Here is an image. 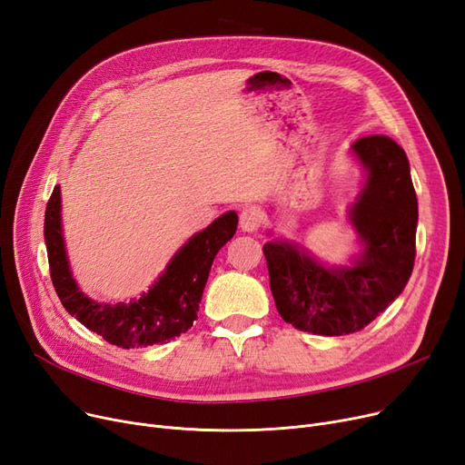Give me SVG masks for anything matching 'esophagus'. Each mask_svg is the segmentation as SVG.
I'll use <instances>...</instances> for the list:
<instances>
[{
    "label": "esophagus",
    "instance_id": "1",
    "mask_svg": "<svg viewBox=\"0 0 465 465\" xmlns=\"http://www.w3.org/2000/svg\"><path fill=\"white\" fill-rule=\"evenodd\" d=\"M263 223V211L256 205H249L239 214V226L242 232H256Z\"/></svg>",
    "mask_w": 465,
    "mask_h": 465
}]
</instances>
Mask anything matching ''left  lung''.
I'll list each match as a JSON object with an SVG mask.
<instances>
[{
	"instance_id": "1",
	"label": "left lung",
	"mask_w": 465,
	"mask_h": 465,
	"mask_svg": "<svg viewBox=\"0 0 465 465\" xmlns=\"http://www.w3.org/2000/svg\"><path fill=\"white\" fill-rule=\"evenodd\" d=\"M352 153L368 173L351 207L363 245L352 265L326 267L286 241L263 245L282 321L316 335H347L375 321L403 292L417 256L419 202L405 151L388 135H368Z\"/></svg>"
}]
</instances>
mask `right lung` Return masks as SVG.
<instances>
[{"label":"right lung","instance_id":"right-lung-1","mask_svg":"<svg viewBox=\"0 0 465 465\" xmlns=\"http://www.w3.org/2000/svg\"><path fill=\"white\" fill-rule=\"evenodd\" d=\"M235 230L237 214L233 211L218 216L171 258L146 294L130 303L109 305L86 298L71 277L60 223V186H54L45 211L48 267L62 305L90 331L122 349L160 345L192 328L198 319L213 260Z\"/></svg>","mask_w":465,"mask_h":465}]
</instances>
